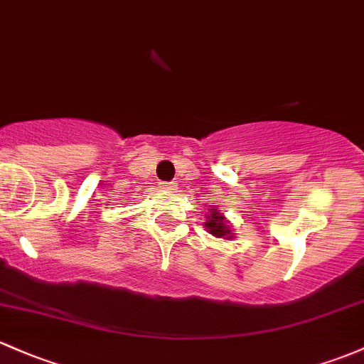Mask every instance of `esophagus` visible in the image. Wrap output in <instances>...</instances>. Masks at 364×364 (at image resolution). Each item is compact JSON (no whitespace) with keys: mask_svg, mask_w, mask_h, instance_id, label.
<instances>
[{"mask_svg":"<svg viewBox=\"0 0 364 364\" xmlns=\"http://www.w3.org/2000/svg\"><path fill=\"white\" fill-rule=\"evenodd\" d=\"M161 189L175 191V189H177V183H175V182H163L161 183Z\"/></svg>","mask_w":364,"mask_h":364,"instance_id":"obj_1","label":"esophagus"}]
</instances>
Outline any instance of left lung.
<instances>
[{"instance_id":"obj_1","label":"left lung","mask_w":364,"mask_h":364,"mask_svg":"<svg viewBox=\"0 0 364 364\" xmlns=\"http://www.w3.org/2000/svg\"><path fill=\"white\" fill-rule=\"evenodd\" d=\"M206 222H205V229L208 230L210 234H213L215 237H224V240H232L234 234L230 232L228 220L218 210H215L213 206H210L208 213L205 215Z\"/></svg>"}]
</instances>
